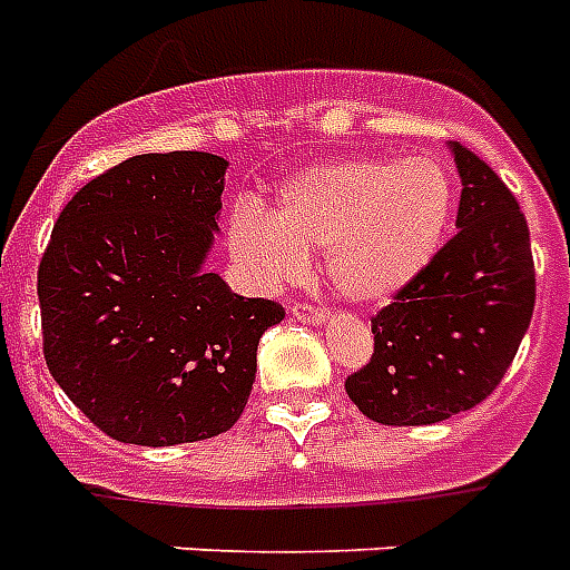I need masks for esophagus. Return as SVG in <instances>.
Returning <instances> with one entry per match:
<instances>
[{
	"instance_id": "1",
	"label": "esophagus",
	"mask_w": 570,
	"mask_h": 570,
	"mask_svg": "<svg viewBox=\"0 0 570 570\" xmlns=\"http://www.w3.org/2000/svg\"><path fill=\"white\" fill-rule=\"evenodd\" d=\"M288 312L303 323H321L323 317H326V312H323V308L312 306V303H303V299H291Z\"/></svg>"
}]
</instances>
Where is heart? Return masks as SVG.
Here are the masks:
<instances>
[{
    "mask_svg": "<svg viewBox=\"0 0 570 570\" xmlns=\"http://www.w3.org/2000/svg\"><path fill=\"white\" fill-rule=\"evenodd\" d=\"M456 181L435 158H356L308 167L279 190L271 217L238 206L232 253L258 282L279 285L326 253V276L358 303L403 291L439 253Z\"/></svg>",
    "mask_w": 570,
    "mask_h": 570,
    "instance_id": "1",
    "label": "heart"
}]
</instances>
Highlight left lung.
<instances>
[{
	"label": "left lung",
	"mask_w": 570,
	"mask_h": 570,
	"mask_svg": "<svg viewBox=\"0 0 570 570\" xmlns=\"http://www.w3.org/2000/svg\"><path fill=\"white\" fill-rule=\"evenodd\" d=\"M453 158L459 232L373 314L371 362L344 382L358 412L385 426H426L482 403L535 306L530 229L515 194L462 144Z\"/></svg>",
	"instance_id": "8db88e82"
}]
</instances>
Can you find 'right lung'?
<instances>
[{
	"label": "right lung",
	"mask_w": 570,
	"mask_h": 570,
	"mask_svg": "<svg viewBox=\"0 0 570 570\" xmlns=\"http://www.w3.org/2000/svg\"><path fill=\"white\" fill-rule=\"evenodd\" d=\"M226 161L149 153L99 173L55 220L38 267L43 358L94 426L140 448L232 430L279 303L203 271Z\"/></svg>",
	"instance_id": "1"
}]
</instances>
